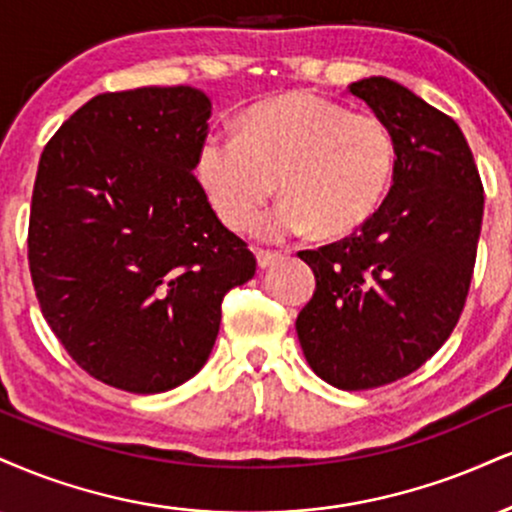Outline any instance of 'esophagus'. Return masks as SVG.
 <instances>
[{
  "mask_svg": "<svg viewBox=\"0 0 512 512\" xmlns=\"http://www.w3.org/2000/svg\"><path fill=\"white\" fill-rule=\"evenodd\" d=\"M279 260H283L281 252H274V250H257V264H260L262 269L272 267V264H276Z\"/></svg>",
  "mask_w": 512,
  "mask_h": 512,
  "instance_id": "1",
  "label": "esophagus"
}]
</instances>
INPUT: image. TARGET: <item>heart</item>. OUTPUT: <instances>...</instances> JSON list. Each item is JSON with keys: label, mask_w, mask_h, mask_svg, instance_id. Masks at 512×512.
<instances>
[{"label": "heart", "mask_w": 512, "mask_h": 512, "mask_svg": "<svg viewBox=\"0 0 512 512\" xmlns=\"http://www.w3.org/2000/svg\"><path fill=\"white\" fill-rule=\"evenodd\" d=\"M195 174L214 212L245 233L279 190L286 200L262 219L264 238L348 236L365 226L389 195L396 140L377 114L295 92L255 104L240 133L202 138Z\"/></svg>", "instance_id": "b5f03b06"}]
</instances>
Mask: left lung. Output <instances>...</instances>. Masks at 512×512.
<instances>
[{"label":"left lung","mask_w":512,"mask_h":512,"mask_svg":"<svg viewBox=\"0 0 512 512\" xmlns=\"http://www.w3.org/2000/svg\"><path fill=\"white\" fill-rule=\"evenodd\" d=\"M348 90L391 128L396 174L360 231L298 252L317 288L295 331L317 377L365 391L408 377L451 336L470 291L484 188L451 116L384 76Z\"/></svg>","instance_id":"obj_1"}]
</instances>
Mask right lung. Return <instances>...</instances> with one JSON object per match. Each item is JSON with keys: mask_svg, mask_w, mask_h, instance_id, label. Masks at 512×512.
<instances>
[{"mask_svg": "<svg viewBox=\"0 0 512 512\" xmlns=\"http://www.w3.org/2000/svg\"><path fill=\"white\" fill-rule=\"evenodd\" d=\"M212 102L190 85L104 92L40 157L28 262L49 329L114 389L162 393L195 377L221 300L257 262L193 176Z\"/></svg>", "mask_w": 512, "mask_h": 512, "instance_id": "1", "label": "right lung"}]
</instances>
